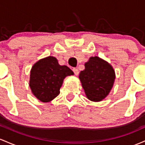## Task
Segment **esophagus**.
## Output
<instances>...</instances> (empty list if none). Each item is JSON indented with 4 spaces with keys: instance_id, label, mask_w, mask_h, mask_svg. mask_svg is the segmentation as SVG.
<instances>
[{
    "instance_id": "esophagus-1",
    "label": "esophagus",
    "mask_w": 145,
    "mask_h": 145,
    "mask_svg": "<svg viewBox=\"0 0 145 145\" xmlns=\"http://www.w3.org/2000/svg\"><path fill=\"white\" fill-rule=\"evenodd\" d=\"M72 71H73V72H74V74H75V75H78V74H79V70H78L77 68H73Z\"/></svg>"
}]
</instances>
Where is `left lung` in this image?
<instances>
[{
  "label": "left lung",
  "mask_w": 145,
  "mask_h": 145,
  "mask_svg": "<svg viewBox=\"0 0 145 145\" xmlns=\"http://www.w3.org/2000/svg\"><path fill=\"white\" fill-rule=\"evenodd\" d=\"M79 79L89 100L99 102L110 93L115 80L112 66L99 57H91L81 71Z\"/></svg>",
  "instance_id": "obj_1"
}]
</instances>
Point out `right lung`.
<instances>
[{"label":"right lung","mask_w":145,"mask_h":145,"mask_svg":"<svg viewBox=\"0 0 145 145\" xmlns=\"http://www.w3.org/2000/svg\"><path fill=\"white\" fill-rule=\"evenodd\" d=\"M30 74L32 93L40 101L48 103L59 94L65 77L74 73L68 66L59 65L54 57L48 56L37 61Z\"/></svg>","instance_id":"add662e5"}]
</instances>
